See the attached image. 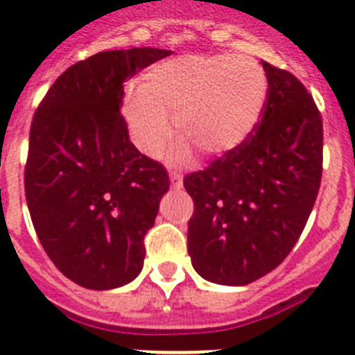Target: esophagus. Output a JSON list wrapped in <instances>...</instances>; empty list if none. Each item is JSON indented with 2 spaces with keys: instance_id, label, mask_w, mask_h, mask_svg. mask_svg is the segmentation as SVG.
<instances>
[{
  "instance_id": "1",
  "label": "esophagus",
  "mask_w": 355,
  "mask_h": 355,
  "mask_svg": "<svg viewBox=\"0 0 355 355\" xmlns=\"http://www.w3.org/2000/svg\"><path fill=\"white\" fill-rule=\"evenodd\" d=\"M170 182L175 189H180L182 187V175L177 173V171H171L170 173Z\"/></svg>"
}]
</instances>
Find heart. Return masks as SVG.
Masks as SVG:
<instances>
[{
  "mask_svg": "<svg viewBox=\"0 0 355 355\" xmlns=\"http://www.w3.org/2000/svg\"><path fill=\"white\" fill-rule=\"evenodd\" d=\"M268 98V78L247 55H180L155 62L141 75L138 91L128 89L121 112L132 144L155 155L171 135L170 117L182 138L175 161L193 147L224 155L245 144L257 128Z\"/></svg>",
  "mask_w": 355,
  "mask_h": 355,
  "instance_id": "b5f03b06",
  "label": "heart"
}]
</instances>
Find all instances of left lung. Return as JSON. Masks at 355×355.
Instances as JSON below:
<instances>
[{
	"mask_svg": "<svg viewBox=\"0 0 355 355\" xmlns=\"http://www.w3.org/2000/svg\"><path fill=\"white\" fill-rule=\"evenodd\" d=\"M268 98L247 141L187 175V250L205 280L247 286L282 263L312 214L322 178V119L293 73L263 61Z\"/></svg>",
	"mask_w": 355,
	"mask_h": 355,
	"instance_id": "obj_1",
	"label": "left lung"
}]
</instances>
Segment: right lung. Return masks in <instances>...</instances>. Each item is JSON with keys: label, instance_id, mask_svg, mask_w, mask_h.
<instances>
[{"label": "right lung", "instance_id": "add662e5", "mask_svg": "<svg viewBox=\"0 0 355 355\" xmlns=\"http://www.w3.org/2000/svg\"><path fill=\"white\" fill-rule=\"evenodd\" d=\"M171 51L98 52L52 84L29 131L26 201L59 271L85 289L129 284L144 268V238L170 189L161 162L129 140L124 82Z\"/></svg>", "mask_w": 355, "mask_h": 355}]
</instances>
